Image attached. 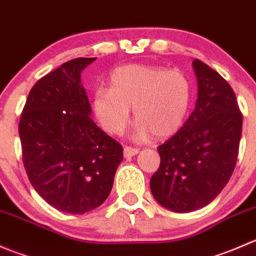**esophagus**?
<instances>
[{
  "instance_id": "1",
  "label": "esophagus",
  "mask_w": 256,
  "mask_h": 256,
  "mask_svg": "<svg viewBox=\"0 0 256 256\" xmlns=\"http://www.w3.org/2000/svg\"><path fill=\"white\" fill-rule=\"evenodd\" d=\"M138 151H140V148H138V147L125 146L124 147V156H125L126 158H128V157H132L135 156V154H138Z\"/></svg>"
}]
</instances>
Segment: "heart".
Segmentation results:
<instances>
[{
  "instance_id": "1",
  "label": "heart",
  "mask_w": 256,
  "mask_h": 256,
  "mask_svg": "<svg viewBox=\"0 0 256 256\" xmlns=\"http://www.w3.org/2000/svg\"><path fill=\"white\" fill-rule=\"evenodd\" d=\"M109 85L95 92L92 109L112 135L122 132L134 109L138 135L170 138L182 128L192 104V82L180 69L131 64L115 69Z\"/></svg>"
}]
</instances>
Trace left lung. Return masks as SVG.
<instances>
[{
	"label": "left lung",
	"instance_id": "8db88e82",
	"mask_svg": "<svg viewBox=\"0 0 256 256\" xmlns=\"http://www.w3.org/2000/svg\"><path fill=\"white\" fill-rule=\"evenodd\" d=\"M196 108L184 125L157 147L161 162L150 180L154 200L187 213L209 204L230 180L238 160L242 114L229 82L200 59Z\"/></svg>",
	"mask_w": 256,
	"mask_h": 256
}]
</instances>
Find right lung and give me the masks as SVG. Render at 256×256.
Here are the masks:
<instances>
[{
	"mask_svg": "<svg viewBox=\"0 0 256 256\" xmlns=\"http://www.w3.org/2000/svg\"><path fill=\"white\" fill-rule=\"evenodd\" d=\"M96 58H76L40 78L20 118L22 160L36 192L52 207L84 214L105 202L122 146L90 118L80 74Z\"/></svg>",
	"mask_w": 256,
	"mask_h": 256,
	"instance_id": "obj_1",
	"label": "right lung"
}]
</instances>
